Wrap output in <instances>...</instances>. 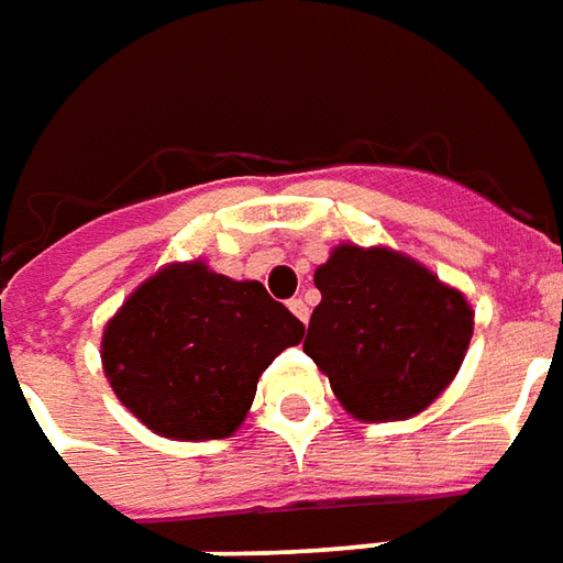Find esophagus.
Wrapping results in <instances>:
<instances>
[{"mask_svg": "<svg viewBox=\"0 0 563 563\" xmlns=\"http://www.w3.org/2000/svg\"><path fill=\"white\" fill-rule=\"evenodd\" d=\"M289 311L296 313L301 323H308V317H311L308 305H305V298H292V301H289Z\"/></svg>", "mask_w": 563, "mask_h": 563, "instance_id": "obj_1", "label": "esophagus"}]
</instances>
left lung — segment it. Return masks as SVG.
I'll use <instances>...</instances> for the list:
<instances>
[{"instance_id": "1", "label": "left lung", "mask_w": 563, "mask_h": 563, "mask_svg": "<svg viewBox=\"0 0 563 563\" xmlns=\"http://www.w3.org/2000/svg\"><path fill=\"white\" fill-rule=\"evenodd\" d=\"M313 283L320 305L305 351L354 419H412L456 378L474 311L431 267L388 246L339 243Z\"/></svg>"}]
</instances>
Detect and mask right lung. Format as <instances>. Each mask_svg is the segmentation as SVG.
<instances>
[{
    "mask_svg": "<svg viewBox=\"0 0 563 563\" xmlns=\"http://www.w3.org/2000/svg\"><path fill=\"white\" fill-rule=\"evenodd\" d=\"M305 339L258 280L202 258L172 262L107 320L101 363L120 404L172 441H218L243 426L271 361Z\"/></svg>",
    "mask_w": 563,
    "mask_h": 563,
    "instance_id": "1",
    "label": "right lung"
}]
</instances>
